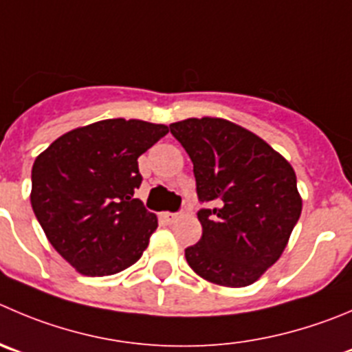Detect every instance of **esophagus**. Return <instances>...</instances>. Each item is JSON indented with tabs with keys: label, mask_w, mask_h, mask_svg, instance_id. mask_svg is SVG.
I'll use <instances>...</instances> for the list:
<instances>
[{
	"label": "esophagus",
	"mask_w": 352,
	"mask_h": 352,
	"mask_svg": "<svg viewBox=\"0 0 352 352\" xmlns=\"http://www.w3.org/2000/svg\"><path fill=\"white\" fill-rule=\"evenodd\" d=\"M178 217H179L178 212H162V214H160V221H162V223H166V224L174 223V221L178 219Z\"/></svg>",
	"instance_id": "34e87169"
}]
</instances>
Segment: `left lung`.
I'll return each mask as SVG.
<instances>
[{"instance_id": "8db88e82", "label": "left lung", "mask_w": 352, "mask_h": 352, "mask_svg": "<svg viewBox=\"0 0 352 352\" xmlns=\"http://www.w3.org/2000/svg\"><path fill=\"white\" fill-rule=\"evenodd\" d=\"M193 162L202 239L190 267L224 287H247L282 256L302 210L292 166L264 140L214 117L169 126Z\"/></svg>"}]
</instances>
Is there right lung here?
<instances>
[{
	"label": "right lung",
	"instance_id": "add662e5",
	"mask_svg": "<svg viewBox=\"0 0 352 352\" xmlns=\"http://www.w3.org/2000/svg\"><path fill=\"white\" fill-rule=\"evenodd\" d=\"M167 133L145 120H100L65 133L34 160L32 210L79 273L116 274L148 247L157 216L135 199L143 179L138 157Z\"/></svg>",
	"mask_w": 352,
	"mask_h": 352
}]
</instances>
